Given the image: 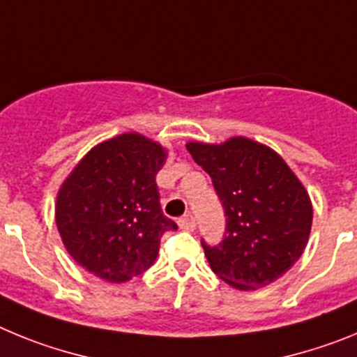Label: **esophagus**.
I'll list each match as a JSON object with an SVG mask.
<instances>
[{
    "instance_id": "34e87169",
    "label": "esophagus",
    "mask_w": 357,
    "mask_h": 357,
    "mask_svg": "<svg viewBox=\"0 0 357 357\" xmlns=\"http://www.w3.org/2000/svg\"><path fill=\"white\" fill-rule=\"evenodd\" d=\"M178 227H181L182 230H195L197 223H195V218L191 216V214H185V216H182L181 220H178Z\"/></svg>"
}]
</instances>
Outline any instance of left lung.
<instances>
[{"mask_svg":"<svg viewBox=\"0 0 357 357\" xmlns=\"http://www.w3.org/2000/svg\"><path fill=\"white\" fill-rule=\"evenodd\" d=\"M185 148L209 173L225 209V239L218 247L202 241L211 270L241 291L272 284L307 245L313 204L304 184L275 150L243 135Z\"/></svg>","mask_w":357,"mask_h":357,"instance_id":"obj_1","label":"left lung"}]
</instances>
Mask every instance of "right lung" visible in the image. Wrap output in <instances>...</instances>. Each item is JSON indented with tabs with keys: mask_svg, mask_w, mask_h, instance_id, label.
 Masks as SVG:
<instances>
[{
	"mask_svg": "<svg viewBox=\"0 0 357 357\" xmlns=\"http://www.w3.org/2000/svg\"><path fill=\"white\" fill-rule=\"evenodd\" d=\"M166 157L157 141L125 132L78 160L55 202L56 229L75 263L114 284L155 263L160 236L176 229L162 214L155 182Z\"/></svg>",
	"mask_w": 357,
	"mask_h": 357,
	"instance_id": "1",
	"label": "right lung"
}]
</instances>
